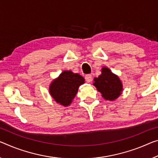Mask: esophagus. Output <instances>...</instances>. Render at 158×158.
Listing matches in <instances>:
<instances>
[{"label":"esophagus","mask_w":158,"mask_h":158,"mask_svg":"<svg viewBox=\"0 0 158 158\" xmlns=\"http://www.w3.org/2000/svg\"><path fill=\"white\" fill-rule=\"evenodd\" d=\"M92 75L89 74V75H86L85 76V81L87 82H90L91 81H92Z\"/></svg>","instance_id":"obj_1"}]
</instances>
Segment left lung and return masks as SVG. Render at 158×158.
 Here are the masks:
<instances>
[{
	"label": "left lung",
	"mask_w": 158,
	"mask_h": 158,
	"mask_svg": "<svg viewBox=\"0 0 158 158\" xmlns=\"http://www.w3.org/2000/svg\"><path fill=\"white\" fill-rule=\"evenodd\" d=\"M94 85L106 100H114L121 94L122 84L117 76L107 68H103L102 74L94 79Z\"/></svg>",
	"instance_id": "obj_1"
}]
</instances>
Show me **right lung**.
<instances>
[{
	"label": "right lung",
	"instance_id": "obj_1",
	"mask_svg": "<svg viewBox=\"0 0 158 158\" xmlns=\"http://www.w3.org/2000/svg\"><path fill=\"white\" fill-rule=\"evenodd\" d=\"M84 81L85 79L79 74L65 71L51 84L50 93L56 102L69 106Z\"/></svg>",
	"mask_w": 158,
	"mask_h": 158
}]
</instances>
